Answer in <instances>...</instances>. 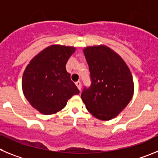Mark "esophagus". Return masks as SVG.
<instances>
[{"label": "esophagus", "instance_id": "esophagus-1", "mask_svg": "<svg viewBox=\"0 0 158 158\" xmlns=\"http://www.w3.org/2000/svg\"><path fill=\"white\" fill-rule=\"evenodd\" d=\"M76 86L78 87V89H79V91H80L81 89H82V85H81V82H79V81H78V82H76Z\"/></svg>", "mask_w": 158, "mask_h": 158}]
</instances>
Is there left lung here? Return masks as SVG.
<instances>
[{
	"instance_id": "left-lung-1",
	"label": "left lung",
	"mask_w": 158,
	"mask_h": 158,
	"mask_svg": "<svg viewBox=\"0 0 158 158\" xmlns=\"http://www.w3.org/2000/svg\"><path fill=\"white\" fill-rule=\"evenodd\" d=\"M83 53L91 86L83 89L81 98L94 117L112 120L126 108L134 94L131 72L123 58L105 45L86 46Z\"/></svg>"
}]
</instances>
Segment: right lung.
Masks as SVG:
<instances>
[{
	"mask_svg": "<svg viewBox=\"0 0 158 158\" xmlns=\"http://www.w3.org/2000/svg\"><path fill=\"white\" fill-rule=\"evenodd\" d=\"M74 46L52 45L36 55L24 70L22 89L32 107L44 115L55 114L79 90L66 71Z\"/></svg>",
	"mask_w": 158,
	"mask_h": 158,
	"instance_id": "1",
	"label": "right lung"
}]
</instances>
